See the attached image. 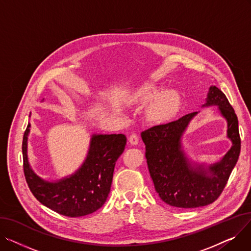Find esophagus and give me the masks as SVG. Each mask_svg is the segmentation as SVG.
<instances>
[{
    "mask_svg": "<svg viewBox=\"0 0 251 251\" xmlns=\"http://www.w3.org/2000/svg\"><path fill=\"white\" fill-rule=\"evenodd\" d=\"M129 142H130V144H132V146H136V144L138 143V136L134 133L131 134L129 137Z\"/></svg>",
    "mask_w": 251,
    "mask_h": 251,
    "instance_id": "1",
    "label": "esophagus"
}]
</instances>
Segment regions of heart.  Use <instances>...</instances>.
Instances as JSON below:
<instances>
[{
  "label": "heart",
  "instance_id": "heart-1",
  "mask_svg": "<svg viewBox=\"0 0 251 251\" xmlns=\"http://www.w3.org/2000/svg\"><path fill=\"white\" fill-rule=\"evenodd\" d=\"M151 100L148 116L153 122L169 121L181 109L180 92L174 88L163 90V85L153 81L137 85L126 97V101L130 104H144Z\"/></svg>",
  "mask_w": 251,
  "mask_h": 251
}]
</instances>
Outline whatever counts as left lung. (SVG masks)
Listing matches in <instances>:
<instances>
[{
    "label": "left lung",
    "instance_id": "1",
    "mask_svg": "<svg viewBox=\"0 0 251 251\" xmlns=\"http://www.w3.org/2000/svg\"><path fill=\"white\" fill-rule=\"evenodd\" d=\"M210 105H217L220 114L226 119L227 137L232 141L231 149L216 164L207 166L192 162L182 147V136L199 112L141 132L155 191L169 205L194 208L214 202L225 188L238 161L241 149L238 119L226 96L215 85L209 87L201 107Z\"/></svg>",
    "mask_w": 251,
    "mask_h": 251
}]
</instances>
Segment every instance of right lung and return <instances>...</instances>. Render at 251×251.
I'll return each instance as SVG.
<instances>
[{
	"mask_svg": "<svg viewBox=\"0 0 251 251\" xmlns=\"http://www.w3.org/2000/svg\"><path fill=\"white\" fill-rule=\"evenodd\" d=\"M30 123L23 141V170L26 182L35 199L54 212L70 218L95 213L107 201L114 169L126 146L124 134H92L83 164L75 173L56 181L39 177L28 162L27 140Z\"/></svg>",
	"mask_w": 251,
	"mask_h": 251,
	"instance_id": "add662e5",
	"label": "right lung"
}]
</instances>
